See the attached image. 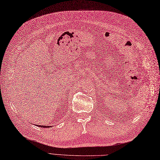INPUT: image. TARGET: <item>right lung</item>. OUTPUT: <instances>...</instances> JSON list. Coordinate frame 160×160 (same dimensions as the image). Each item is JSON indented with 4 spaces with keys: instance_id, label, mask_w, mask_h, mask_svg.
Here are the masks:
<instances>
[{
    "instance_id": "add662e5",
    "label": "right lung",
    "mask_w": 160,
    "mask_h": 160,
    "mask_svg": "<svg viewBox=\"0 0 160 160\" xmlns=\"http://www.w3.org/2000/svg\"><path fill=\"white\" fill-rule=\"evenodd\" d=\"M39 126V127H41V128H51L52 126Z\"/></svg>"
}]
</instances>
